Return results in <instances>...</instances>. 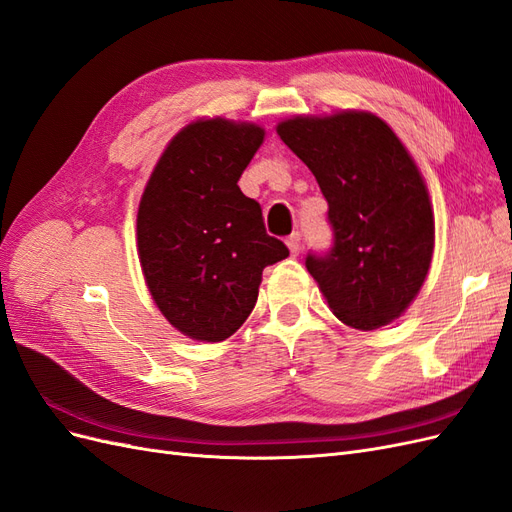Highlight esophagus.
Segmentation results:
<instances>
[{
	"instance_id": "34e87169",
	"label": "esophagus",
	"mask_w": 512,
	"mask_h": 512,
	"mask_svg": "<svg viewBox=\"0 0 512 512\" xmlns=\"http://www.w3.org/2000/svg\"><path fill=\"white\" fill-rule=\"evenodd\" d=\"M286 245L292 256H297L301 252V235L299 232H292V235L286 239Z\"/></svg>"
}]
</instances>
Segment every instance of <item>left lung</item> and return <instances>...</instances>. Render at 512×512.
<instances>
[{
	"label": "left lung",
	"mask_w": 512,
	"mask_h": 512,
	"mask_svg": "<svg viewBox=\"0 0 512 512\" xmlns=\"http://www.w3.org/2000/svg\"><path fill=\"white\" fill-rule=\"evenodd\" d=\"M282 141L312 170L329 203L333 243L305 267L348 327L395 320L421 290L433 254L425 181L395 132L371 113L294 117Z\"/></svg>",
	"instance_id": "1"
}]
</instances>
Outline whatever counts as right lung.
Instances as JSON below:
<instances>
[{
    "mask_svg": "<svg viewBox=\"0 0 512 512\" xmlns=\"http://www.w3.org/2000/svg\"><path fill=\"white\" fill-rule=\"evenodd\" d=\"M265 130L196 121L168 143L138 205V256L153 301L183 335L222 342L252 314L262 269L288 256L239 177Z\"/></svg>",
    "mask_w": 512,
    "mask_h": 512,
    "instance_id": "right-lung-1",
    "label": "right lung"
}]
</instances>
